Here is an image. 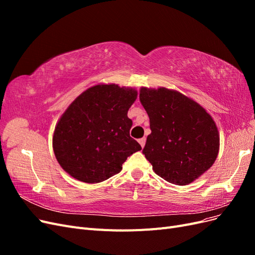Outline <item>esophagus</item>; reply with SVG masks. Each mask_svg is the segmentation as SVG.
Returning a JSON list of instances; mask_svg holds the SVG:
<instances>
[{
	"instance_id": "obj_1",
	"label": "esophagus",
	"mask_w": 255,
	"mask_h": 255,
	"mask_svg": "<svg viewBox=\"0 0 255 255\" xmlns=\"http://www.w3.org/2000/svg\"><path fill=\"white\" fill-rule=\"evenodd\" d=\"M138 142L140 143V145H141V148H143L144 146V144H145V138L144 137H142V138H140L139 140H138Z\"/></svg>"
}]
</instances>
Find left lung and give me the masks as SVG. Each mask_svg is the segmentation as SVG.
<instances>
[{
    "mask_svg": "<svg viewBox=\"0 0 255 255\" xmlns=\"http://www.w3.org/2000/svg\"><path fill=\"white\" fill-rule=\"evenodd\" d=\"M151 134L142 153L169 183L187 185L208 170L219 150L218 129L202 106L180 92L141 88Z\"/></svg>",
    "mask_w": 255,
    "mask_h": 255,
    "instance_id": "left-lung-1",
    "label": "left lung"
}]
</instances>
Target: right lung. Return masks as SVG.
<instances>
[{
  "mask_svg": "<svg viewBox=\"0 0 255 255\" xmlns=\"http://www.w3.org/2000/svg\"><path fill=\"white\" fill-rule=\"evenodd\" d=\"M137 98L132 88L97 85L76 98L54 130L53 149L59 165L74 179L103 182L121 171L140 144L129 136L128 111Z\"/></svg>",
  "mask_w": 255,
  "mask_h": 255,
  "instance_id": "obj_1",
  "label": "right lung"
}]
</instances>
